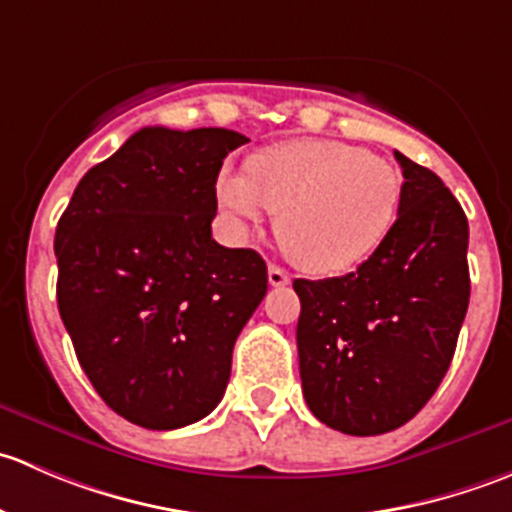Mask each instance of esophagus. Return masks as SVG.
<instances>
[{"label": "esophagus", "mask_w": 512, "mask_h": 512, "mask_svg": "<svg viewBox=\"0 0 512 512\" xmlns=\"http://www.w3.org/2000/svg\"><path fill=\"white\" fill-rule=\"evenodd\" d=\"M267 280H270L272 287H287L289 282H292V277H289L282 267L270 265V270H267Z\"/></svg>", "instance_id": "obj_1"}]
</instances>
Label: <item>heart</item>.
<instances>
[{"instance_id": "obj_1", "label": "heart", "mask_w": 512, "mask_h": 512, "mask_svg": "<svg viewBox=\"0 0 512 512\" xmlns=\"http://www.w3.org/2000/svg\"><path fill=\"white\" fill-rule=\"evenodd\" d=\"M215 193L240 223L277 213L289 260L312 275H337L386 240L399 218L404 178L366 148L294 138L257 151L247 173L223 170Z\"/></svg>"}]
</instances>
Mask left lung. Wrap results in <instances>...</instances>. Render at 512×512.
<instances>
[{"instance_id":"1","label":"left lung","mask_w":512,"mask_h":512,"mask_svg":"<svg viewBox=\"0 0 512 512\" xmlns=\"http://www.w3.org/2000/svg\"><path fill=\"white\" fill-rule=\"evenodd\" d=\"M404 170L399 218L354 272L294 280L299 376L309 411L334 431L379 436L411 421L451 366L466 319L468 220L433 170Z\"/></svg>"}]
</instances>
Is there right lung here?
I'll use <instances>...</instances> for the list:
<instances>
[{
	"mask_svg": "<svg viewBox=\"0 0 512 512\" xmlns=\"http://www.w3.org/2000/svg\"><path fill=\"white\" fill-rule=\"evenodd\" d=\"M227 128L148 126L76 185L56 225L59 314L106 406L173 431L220 404L232 347L267 292L255 250L213 240Z\"/></svg>",
	"mask_w": 512,
	"mask_h": 512,
	"instance_id": "add662e5",
	"label": "right lung"
}]
</instances>
